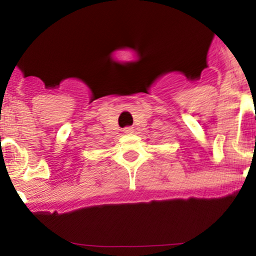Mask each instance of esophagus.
I'll use <instances>...</instances> for the list:
<instances>
[{"instance_id":"34e87169","label":"esophagus","mask_w":256,"mask_h":256,"mask_svg":"<svg viewBox=\"0 0 256 256\" xmlns=\"http://www.w3.org/2000/svg\"><path fill=\"white\" fill-rule=\"evenodd\" d=\"M124 132H125V134H132L134 132V128H131V126H128V128H124Z\"/></svg>"}]
</instances>
